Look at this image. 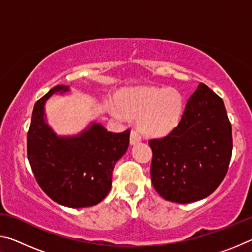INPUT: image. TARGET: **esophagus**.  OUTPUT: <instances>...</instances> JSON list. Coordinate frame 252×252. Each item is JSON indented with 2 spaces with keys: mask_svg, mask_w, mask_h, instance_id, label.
I'll return each mask as SVG.
<instances>
[{
  "mask_svg": "<svg viewBox=\"0 0 252 252\" xmlns=\"http://www.w3.org/2000/svg\"><path fill=\"white\" fill-rule=\"evenodd\" d=\"M141 141V134L139 133V131L132 130L130 134V142L131 144H135Z\"/></svg>",
  "mask_w": 252,
  "mask_h": 252,
  "instance_id": "1",
  "label": "esophagus"
}]
</instances>
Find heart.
I'll use <instances>...</instances> for the list:
<instances>
[{
	"mask_svg": "<svg viewBox=\"0 0 252 252\" xmlns=\"http://www.w3.org/2000/svg\"><path fill=\"white\" fill-rule=\"evenodd\" d=\"M116 101L126 116L140 119V129L150 136L169 134L180 123L185 110L183 96L174 89H127L117 93ZM111 112L120 116L116 108H111Z\"/></svg>",
	"mask_w": 252,
	"mask_h": 252,
	"instance_id": "1",
	"label": "heart"
}]
</instances>
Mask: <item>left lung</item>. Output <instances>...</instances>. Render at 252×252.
Here are the masks:
<instances>
[{
    "instance_id": "1",
    "label": "left lung",
    "mask_w": 252,
    "mask_h": 252,
    "mask_svg": "<svg viewBox=\"0 0 252 252\" xmlns=\"http://www.w3.org/2000/svg\"><path fill=\"white\" fill-rule=\"evenodd\" d=\"M151 181L162 198L190 203L210 195L227 174L232 130L223 101L200 83L176 129L149 140Z\"/></svg>"
}]
</instances>
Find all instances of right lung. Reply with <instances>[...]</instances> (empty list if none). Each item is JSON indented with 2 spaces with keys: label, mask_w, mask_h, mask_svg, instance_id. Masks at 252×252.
Instances as JSON below:
<instances>
[{
  "label": "right lung",
  "mask_w": 252,
  "mask_h": 252,
  "mask_svg": "<svg viewBox=\"0 0 252 252\" xmlns=\"http://www.w3.org/2000/svg\"><path fill=\"white\" fill-rule=\"evenodd\" d=\"M57 85L34 104L28 131V158L41 189L62 206L85 208L101 202L112 186L117 161L129 147L130 130L109 132L100 123L73 138H58L44 122V103Z\"/></svg>",
  "instance_id": "1"
}]
</instances>
